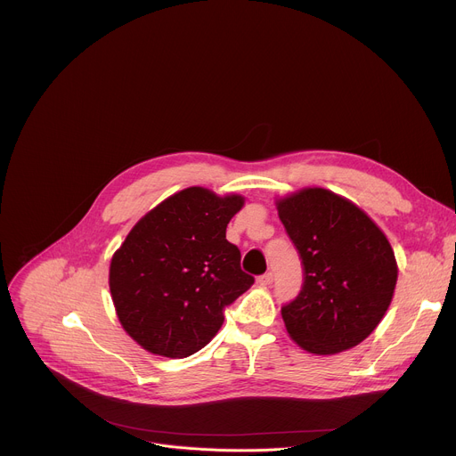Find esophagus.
Here are the masks:
<instances>
[{"instance_id": "34e87169", "label": "esophagus", "mask_w": 456, "mask_h": 456, "mask_svg": "<svg viewBox=\"0 0 456 456\" xmlns=\"http://www.w3.org/2000/svg\"><path fill=\"white\" fill-rule=\"evenodd\" d=\"M273 280H274L273 273H265V274H262V276L257 278V283H259V285H271Z\"/></svg>"}]
</instances>
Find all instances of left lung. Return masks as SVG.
<instances>
[{
	"label": "left lung",
	"instance_id": "8db88e82",
	"mask_svg": "<svg viewBox=\"0 0 456 456\" xmlns=\"http://www.w3.org/2000/svg\"><path fill=\"white\" fill-rule=\"evenodd\" d=\"M278 215L303 267L299 294L281 306L287 332L317 355L357 346L392 303V245L357 206L321 187L280 200Z\"/></svg>",
	"mask_w": 456,
	"mask_h": 456
}]
</instances>
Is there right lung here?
Listing matches in <instances>:
<instances>
[{"instance_id": "add662e5", "label": "right lung", "mask_w": 456, "mask_h": 456, "mask_svg": "<svg viewBox=\"0 0 456 456\" xmlns=\"http://www.w3.org/2000/svg\"><path fill=\"white\" fill-rule=\"evenodd\" d=\"M238 194L187 187L150 211L113 254L110 290L124 330L142 348L171 359L202 350L220 330L225 308L254 278L227 241Z\"/></svg>"}]
</instances>
